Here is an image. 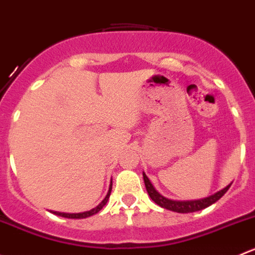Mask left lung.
<instances>
[{
    "label": "left lung",
    "instance_id": "left-lung-1",
    "mask_svg": "<svg viewBox=\"0 0 255 255\" xmlns=\"http://www.w3.org/2000/svg\"><path fill=\"white\" fill-rule=\"evenodd\" d=\"M143 179H144L145 189H147L148 194L152 198V201L154 203H157L158 206L162 207V208L168 209V211L177 212V213H193V212L202 211V209L207 208V207L212 206L213 203H216L217 201L222 198L224 194L227 193V190L229 189V187L232 185L228 184L223 189L218 190L217 193L212 194V196L206 197V198L202 199H194V201H173V199H168L165 197H163L162 194L158 193L157 189L153 187V184L150 183V180L148 179V177L145 175V173L143 172Z\"/></svg>",
    "mask_w": 255,
    "mask_h": 255
}]
</instances>
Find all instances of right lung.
<instances>
[{
    "instance_id": "add662e5",
    "label": "right lung",
    "mask_w": 255,
    "mask_h": 255,
    "mask_svg": "<svg viewBox=\"0 0 255 255\" xmlns=\"http://www.w3.org/2000/svg\"><path fill=\"white\" fill-rule=\"evenodd\" d=\"M111 190H112V182H111L110 189H108L107 196L105 197V199H103V201L101 202V203L98 204L97 207H95V208H93V209H91V211L83 212V213H62V212H53V211H51V213L56 214V216H59V217H63V218H71V219H83V218H88V217L93 216V214H97L98 212H100L101 209H102L103 207L106 206V203H107L108 198H110V196H111Z\"/></svg>"
}]
</instances>
